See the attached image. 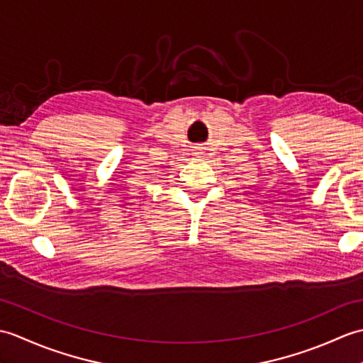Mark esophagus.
<instances>
[{
	"instance_id": "esophagus-1",
	"label": "esophagus",
	"mask_w": 363,
	"mask_h": 363,
	"mask_svg": "<svg viewBox=\"0 0 363 363\" xmlns=\"http://www.w3.org/2000/svg\"><path fill=\"white\" fill-rule=\"evenodd\" d=\"M195 154H198V156H199V154H203V152H201V151H199V152H195Z\"/></svg>"
}]
</instances>
